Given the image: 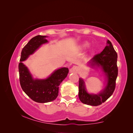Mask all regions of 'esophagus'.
<instances>
[{
    "label": "esophagus",
    "instance_id": "esophagus-1",
    "mask_svg": "<svg viewBox=\"0 0 133 133\" xmlns=\"http://www.w3.org/2000/svg\"><path fill=\"white\" fill-rule=\"evenodd\" d=\"M78 70H79L78 67L76 66H74L70 69V72H71V73H77Z\"/></svg>",
    "mask_w": 133,
    "mask_h": 133
}]
</instances>
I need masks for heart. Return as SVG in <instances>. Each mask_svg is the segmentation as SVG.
I'll use <instances>...</instances> for the list:
<instances>
[{
    "label": "heart",
    "instance_id": "1",
    "mask_svg": "<svg viewBox=\"0 0 133 133\" xmlns=\"http://www.w3.org/2000/svg\"><path fill=\"white\" fill-rule=\"evenodd\" d=\"M89 43H87V42H85V43H84L83 44H82L81 48L83 49H87V48L89 47Z\"/></svg>",
    "mask_w": 133,
    "mask_h": 133
}]
</instances>
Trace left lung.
Here are the masks:
<instances>
[{
	"label": "left lung",
	"instance_id": "8db88e82",
	"mask_svg": "<svg viewBox=\"0 0 133 133\" xmlns=\"http://www.w3.org/2000/svg\"><path fill=\"white\" fill-rule=\"evenodd\" d=\"M106 46L100 53L96 54L91 59L92 65L102 67L108 79L106 87L97 95L88 94L85 90L84 82L81 78L79 80V98L83 103L92 106L101 105L110 97L114 92L118 76V55L110 41H107Z\"/></svg>",
	"mask_w": 133,
	"mask_h": 133
}]
</instances>
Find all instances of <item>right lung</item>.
Returning a JSON list of instances; mask_svg holds the SVG:
<instances>
[{"label": "right lung", "mask_w": 133, "mask_h": 133, "mask_svg": "<svg viewBox=\"0 0 133 133\" xmlns=\"http://www.w3.org/2000/svg\"><path fill=\"white\" fill-rule=\"evenodd\" d=\"M46 36L37 35L31 38L22 50L21 62L19 64V81L23 90L33 101L44 103L53 101L57 98L59 86L68 75L69 69L62 68L55 70L49 78L44 79H33L28 68L22 62L24 61L42 44L48 42Z\"/></svg>", "instance_id": "obj_1"}]
</instances>
